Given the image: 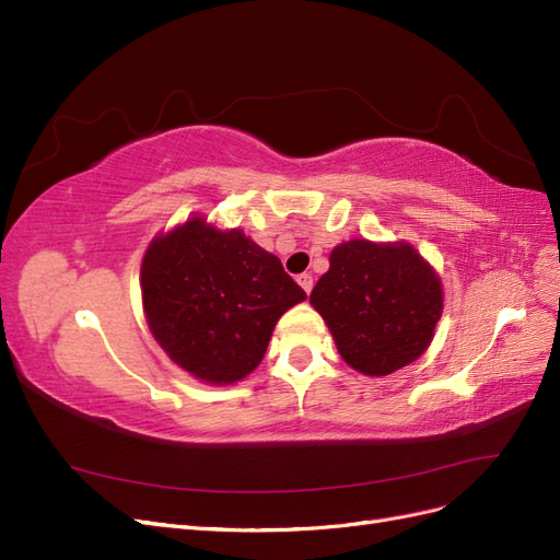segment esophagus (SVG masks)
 I'll return each mask as SVG.
<instances>
[{
    "instance_id": "obj_1",
    "label": "esophagus",
    "mask_w": 560,
    "mask_h": 560,
    "mask_svg": "<svg viewBox=\"0 0 560 560\" xmlns=\"http://www.w3.org/2000/svg\"><path fill=\"white\" fill-rule=\"evenodd\" d=\"M296 282L303 287V292L311 294V290H313V276H311V273H301V276L296 278Z\"/></svg>"
}]
</instances>
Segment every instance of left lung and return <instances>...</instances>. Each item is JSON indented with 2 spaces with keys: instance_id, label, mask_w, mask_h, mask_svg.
Listing matches in <instances>:
<instances>
[{
  "instance_id": "obj_1",
  "label": "left lung",
  "mask_w": 560,
  "mask_h": 560,
  "mask_svg": "<svg viewBox=\"0 0 560 560\" xmlns=\"http://www.w3.org/2000/svg\"><path fill=\"white\" fill-rule=\"evenodd\" d=\"M341 358L366 376H387L428 350L444 308L442 280L409 243L348 241L311 292Z\"/></svg>"
}]
</instances>
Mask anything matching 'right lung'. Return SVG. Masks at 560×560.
Returning <instances> with one entry per match:
<instances>
[{"instance_id":"add662e5","label":"right lung","mask_w":560,"mask_h":560,"mask_svg":"<svg viewBox=\"0 0 560 560\" xmlns=\"http://www.w3.org/2000/svg\"><path fill=\"white\" fill-rule=\"evenodd\" d=\"M140 282L159 346L210 385L252 374L276 322L306 299L276 254L241 229L219 231L200 217L151 241Z\"/></svg>"}]
</instances>
